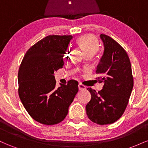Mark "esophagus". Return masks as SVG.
<instances>
[{
  "instance_id": "34e87169",
  "label": "esophagus",
  "mask_w": 148,
  "mask_h": 148,
  "mask_svg": "<svg viewBox=\"0 0 148 148\" xmlns=\"http://www.w3.org/2000/svg\"><path fill=\"white\" fill-rule=\"evenodd\" d=\"M86 88V87L84 86V85H83L81 84H79V89L80 90H85Z\"/></svg>"
}]
</instances>
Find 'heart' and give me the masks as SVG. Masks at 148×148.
Wrapping results in <instances>:
<instances>
[{
  "label": "heart",
  "instance_id": "obj_1",
  "mask_svg": "<svg viewBox=\"0 0 148 148\" xmlns=\"http://www.w3.org/2000/svg\"><path fill=\"white\" fill-rule=\"evenodd\" d=\"M78 43L86 54H95L99 49V42L96 37L92 35H85L80 37Z\"/></svg>",
  "mask_w": 148,
  "mask_h": 148
}]
</instances>
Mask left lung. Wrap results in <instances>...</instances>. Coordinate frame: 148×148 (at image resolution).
Listing matches in <instances>:
<instances>
[{"instance_id":"8db88e82","label":"left lung","mask_w":148,"mask_h":148,"mask_svg":"<svg viewBox=\"0 0 148 148\" xmlns=\"http://www.w3.org/2000/svg\"><path fill=\"white\" fill-rule=\"evenodd\" d=\"M103 53L96 73L102 90H87L91 99L86 106L88 118L100 125L115 123L125 112L134 86L132 65L127 52L116 41L104 34L100 35Z\"/></svg>"}]
</instances>
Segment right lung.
<instances>
[{
	"mask_svg": "<svg viewBox=\"0 0 148 148\" xmlns=\"http://www.w3.org/2000/svg\"><path fill=\"white\" fill-rule=\"evenodd\" d=\"M72 35H49L25 53L18 73V95L23 106L35 121L46 125L65 118L79 91L78 81L56 88L54 72L62 68Z\"/></svg>",
	"mask_w": 148,
	"mask_h": 148,
	"instance_id": "add662e5",
	"label": "right lung"
}]
</instances>
